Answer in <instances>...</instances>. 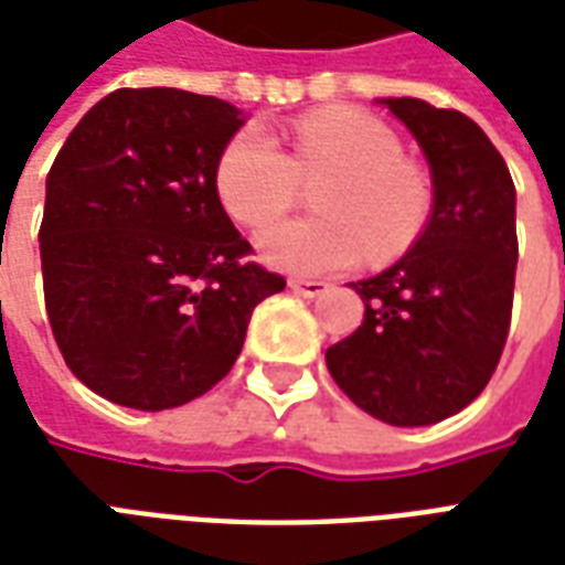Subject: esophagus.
<instances>
[{
    "instance_id": "esophagus-1",
    "label": "esophagus",
    "mask_w": 565,
    "mask_h": 565,
    "mask_svg": "<svg viewBox=\"0 0 565 565\" xmlns=\"http://www.w3.org/2000/svg\"><path fill=\"white\" fill-rule=\"evenodd\" d=\"M288 288L295 291V295H303V298H318V295H324L330 288V282L324 279H288Z\"/></svg>"
}]
</instances>
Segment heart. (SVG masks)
<instances>
[{"label": "heart", "instance_id": "heart-1", "mask_svg": "<svg viewBox=\"0 0 565 565\" xmlns=\"http://www.w3.org/2000/svg\"><path fill=\"white\" fill-rule=\"evenodd\" d=\"M318 217L258 235L265 262L291 274H337L372 258L396 262L426 232L435 190L405 157L387 121L360 109H324L298 121L288 151L258 127H241L217 157L214 186L235 223L262 228L315 186Z\"/></svg>", "mask_w": 565, "mask_h": 565}]
</instances>
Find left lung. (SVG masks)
I'll list each match as a JSON object with an SVG mask.
<instances>
[{"mask_svg":"<svg viewBox=\"0 0 565 565\" xmlns=\"http://www.w3.org/2000/svg\"><path fill=\"white\" fill-rule=\"evenodd\" d=\"M381 104L417 137L435 205L396 265L354 282L366 303L363 324L328 348V369L372 417L431 426L486 390L507 345L519 262L515 184L498 148L459 109L419 97Z\"/></svg>","mask_w":565,"mask_h":565,"instance_id":"obj_1","label":"left lung"}]
</instances>
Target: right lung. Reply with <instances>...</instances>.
Wrapping results in <instances>:
<instances>
[{"label":"right lung","mask_w":565,"mask_h":565,"mask_svg":"<svg viewBox=\"0 0 565 565\" xmlns=\"http://www.w3.org/2000/svg\"><path fill=\"white\" fill-rule=\"evenodd\" d=\"M241 109L181 88L97 100L46 175L41 270L67 369L97 396L167 411L235 366L253 309L286 279L220 205L214 169Z\"/></svg>","instance_id":"right-lung-1"}]
</instances>
